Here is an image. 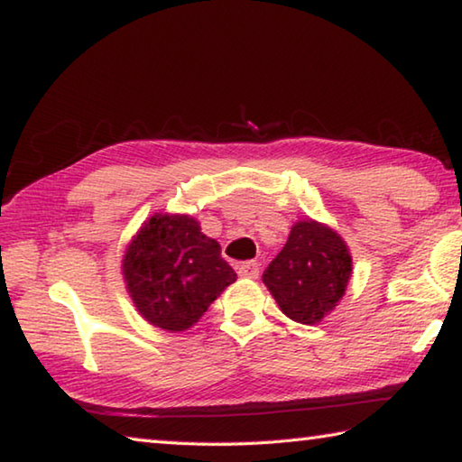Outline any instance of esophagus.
<instances>
[{
    "label": "esophagus",
    "mask_w": 462,
    "mask_h": 462,
    "mask_svg": "<svg viewBox=\"0 0 462 462\" xmlns=\"http://www.w3.org/2000/svg\"><path fill=\"white\" fill-rule=\"evenodd\" d=\"M238 275L248 277V279H256V277H259V263H254V261L240 263L238 264Z\"/></svg>",
    "instance_id": "obj_1"
}]
</instances>
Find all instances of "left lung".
<instances>
[{
	"instance_id": "left-lung-1",
	"label": "left lung",
	"mask_w": 462,
	"mask_h": 462,
	"mask_svg": "<svg viewBox=\"0 0 462 462\" xmlns=\"http://www.w3.org/2000/svg\"><path fill=\"white\" fill-rule=\"evenodd\" d=\"M350 275L353 256L346 242L328 224L308 217L291 226L263 283L289 319L314 326L338 306Z\"/></svg>"
}]
</instances>
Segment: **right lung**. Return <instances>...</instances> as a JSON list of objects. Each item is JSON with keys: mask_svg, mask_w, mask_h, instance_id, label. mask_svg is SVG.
Segmentation results:
<instances>
[{"mask_svg": "<svg viewBox=\"0 0 462 462\" xmlns=\"http://www.w3.org/2000/svg\"><path fill=\"white\" fill-rule=\"evenodd\" d=\"M220 253V245L191 216L148 217L122 259L124 283L138 314L161 330H189L236 281Z\"/></svg>", "mask_w": 462, "mask_h": 462, "instance_id": "obj_1", "label": "right lung"}]
</instances>
